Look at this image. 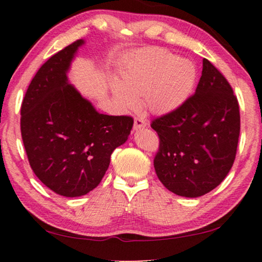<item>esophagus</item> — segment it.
I'll list each match as a JSON object with an SVG mask.
<instances>
[{
    "mask_svg": "<svg viewBox=\"0 0 262 262\" xmlns=\"http://www.w3.org/2000/svg\"><path fill=\"white\" fill-rule=\"evenodd\" d=\"M146 126V123L145 120L141 119V118H136L135 119V123H134V128L136 131L141 130V128H144Z\"/></svg>",
    "mask_w": 262,
    "mask_h": 262,
    "instance_id": "esophagus-1",
    "label": "esophagus"
}]
</instances>
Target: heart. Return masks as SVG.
<instances>
[{"label":"heart","instance_id":"b5f03b06","mask_svg":"<svg viewBox=\"0 0 262 262\" xmlns=\"http://www.w3.org/2000/svg\"><path fill=\"white\" fill-rule=\"evenodd\" d=\"M196 83L192 60L174 57L163 49H149L125 67L123 83L113 82V93L124 110L139 106V96L150 112L167 114L191 98Z\"/></svg>","mask_w":262,"mask_h":262}]
</instances>
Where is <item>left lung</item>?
Returning <instances> with one entry per match:
<instances>
[{
  "label": "left lung",
  "instance_id": "left-lung-1",
  "mask_svg": "<svg viewBox=\"0 0 262 262\" xmlns=\"http://www.w3.org/2000/svg\"><path fill=\"white\" fill-rule=\"evenodd\" d=\"M160 137L154 160L164 187L186 198H198L224 180L239 136V107L223 75L203 59L194 95L180 108L152 120Z\"/></svg>",
  "mask_w": 262,
  "mask_h": 262
}]
</instances>
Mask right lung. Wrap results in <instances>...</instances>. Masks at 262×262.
<instances>
[{"label": "right lung", "mask_w": 262, "mask_h": 262, "mask_svg": "<svg viewBox=\"0 0 262 262\" xmlns=\"http://www.w3.org/2000/svg\"><path fill=\"white\" fill-rule=\"evenodd\" d=\"M83 39L42 64L21 105V136L32 170L57 194L84 195L101 182L134 119L99 113L68 78Z\"/></svg>", "instance_id": "add662e5"}]
</instances>
